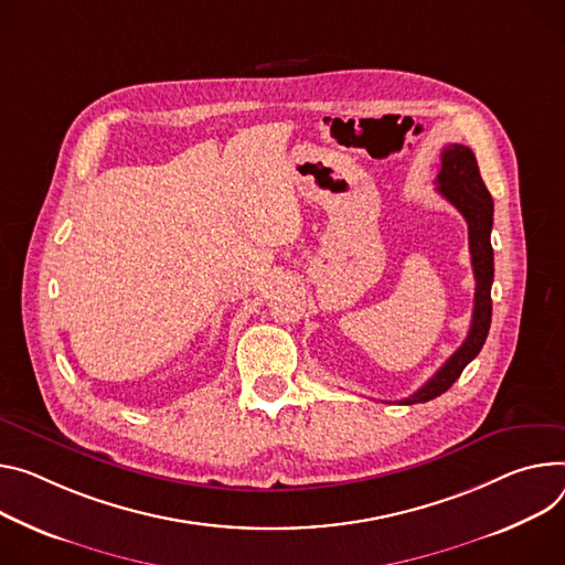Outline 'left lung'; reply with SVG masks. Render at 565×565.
<instances>
[{
  "instance_id": "obj_1",
  "label": "left lung",
  "mask_w": 565,
  "mask_h": 565,
  "mask_svg": "<svg viewBox=\"0 0 565 565\" xmlns=\"http://www.w3.org/2000/svg\"><path fill=\"white\" fill-rule=\"evenodd\" d=\"M435 182H437V191L461 216L467 218V225H469V249H471V266L476 275L473 320H471L467 340L461 342V347L448 358V361L437 370V374L424 387H419L413 396L398 401L403 405L426 403L444 394L480 353L491 327L493 198L482 182L473 150L461 143H448L441 152V169Z\"/></svg>"
}]
</instances>
